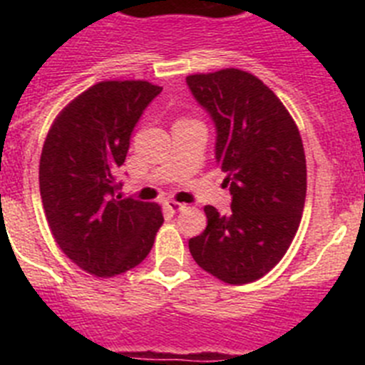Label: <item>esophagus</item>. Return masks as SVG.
<instances>
[{
  "instance_id": "34e87169",
  "label": "esophagus",
  "mask_w": 365,
  "mask_h": 365,
  "mask_svg": "<svg viewBox=\"0 0 365 365\" xmlns=\"http://www.w3.org/2000/svg\"><path fill=\"white\" fill-rule=\"evenodd\" d=\"M166 208L172 212H182L186 208V205H180L177 201H166Z\"/></svg>"
}]
</instances>
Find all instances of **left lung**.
<instances>
[{
    "instance_id": "left-lung-1",
    "label": "left lung",
    "mask_w": 365,
    "mask_h": 365,
    "mask_svg": "<svg viewBox=\"0 0 365 365\" xmlns=\"http://www.w3.org/2000/svg\"><path fill=\"white\" fill-rule=\"evenodd\" d=\"M215 125V163L227 172L232 214L205 206V232L188 241L206 272L230 285L278 265L302 221L307 164L294 120L254 74L240 69L186 78Z\"/></svg>"
}]
</instances>
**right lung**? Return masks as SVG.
Segmentation results:
<instances>
[{
	"label": "right lung",
	"instance_id": "1",
	"mask_svg": "<svg viewBox=\"0 0 365 365\" xmlns=\"http://www.w3.org/2000/svg\"><path fill=\"white\" fill-rule=\"evenodd\" d=\"M160 91L144 80L96 83L63 108L45 138V217L63 254L98 278L137 267L164 222L159 205L117 195L133 128Z\"/></svg>",
	"mask_w": 365,
	"mask_h": 365
}]
</instances>
